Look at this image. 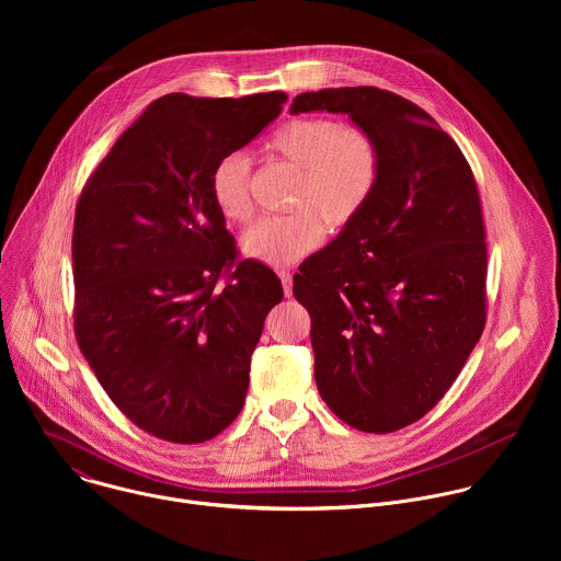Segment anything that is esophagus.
Here are the masks:
<instances>
[{"label":"esophagus","mask_w":561,"mask_h":561,"mask_svg":"<svg viewBox=\"0 0 561 561\" xmlns=\"http://www.w3.org/2000/svg\"><path fill=\"white\" fill-rule=\"evenodd\" d=\"M277 275H279V279H282L284 295H286V297H290V295H293V273H290V271H279Z\"/></svg>","instance_id":"esophagus-1"}]
</instances>
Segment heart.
Wrapping results in <instances>:
<instances>
[{
  "mask_svg": "<svg viewBox=\"0 0 561 561\" xmlns=\"http://www.w3.org/2000/svg\"><path fill=\"white\" fill-rule=\"evenodd\" d=\"M273 162L295 171L288 215L260 217L244 234L242 251L266 266H290L324 239L346 230L373 202L383 171V152L373 130L337 117H295L264 141ZM251 162L244 152L219 157L208 175V195L230 224L253 213Z\"/></svg>",
  "mask_w": 561,
  "mask_h": 561,
  "instance_id": "obj_1",
  "label": "heart"
}]
</instances>
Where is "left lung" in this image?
I'll use <instances>...</instances> for the list:
<instances>
[{
  "instance_id": "obj_1",
  "label": "left lung",
  "mask_w": 561,
  "mask_h": 561,
  "mask_svg": "<svg viewBox=\"0 0 561 561\" xmlns=\"http://www.w3.org/2000/svg\"><path fill=\"white\" fill-rule=\"evenodd\" d=\"M293 113H346L379 139L368 208L308 257L293 295L310 314L314 381L364 433L422 420L486 327L482 202L455 139L417 104L375 87L301 93Z\"/></svg>"
}]
</instances>
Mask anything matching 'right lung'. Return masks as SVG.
<instances>
[{
  "instance_id": "right-lung-1",
  "label": "right lung",
  "mask_w": 561,
  "mask_h": 561,
  "mask_svg": "<svg viewBox=\"0 0 561 561\" xmlns=\"http://www.w3.org/2000/svg\"><path fill=\"white\" fill-rule=\"evenodd\" d=\"M286 95L171 93L126 128L75 208V337L113 404L141 431L202 444L234 422L279 277L242 260L208 195Z\"/></svg>"
}]
</instances>
